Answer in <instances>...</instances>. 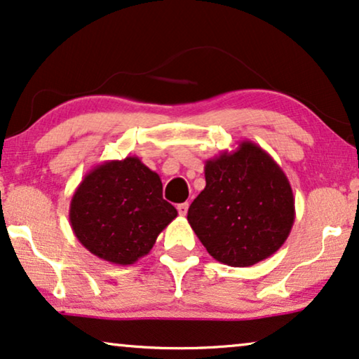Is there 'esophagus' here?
<instances>
[{
	"label": "esophagus",
	"instance_id": "1",
	"mask_svg": "<svg viewBox=\"0 0 359 359\" xmlns=\"http://www.w3.org/2000/svg\"><path fill=\"white\" fill-rule=\"evenodd\" d=\"M188 209H189V204H188V203H181V204H178V212H180V215H186V214H188Z\"/></svg>",
	"mask_w": 359,
	"mask_h": 359
}]
</instances>
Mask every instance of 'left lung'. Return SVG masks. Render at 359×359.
I'll return each mask as SVG.
<instances>
[{
    "mask_svg": "<svg viewBox=\"0 0 359 359\" xmlns=\"http://www.w3.org/2000/svg\"><path fill=\"white\" fill-rule=\"evenodd\" d=\"M205 188L188 222L210 257L229 266L257 264L278 252L291 233L296 208L287 176L252 140L205 161Z\"/></svg>",
    "mask_w": 359,
    "mask_h": 359,
    "instance_id": "1",
    "label": "left lung"
}]
</instances>
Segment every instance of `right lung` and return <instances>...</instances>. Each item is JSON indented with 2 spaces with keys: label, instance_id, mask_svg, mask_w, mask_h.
<instances>
[{
  "label": "right lung",
  "instance_id": "right-lung-1",
  "mask_svg": "<svg viewBox=\"0 0 359 359\" xmlns=\"http://www.w3.org/2000/svg\"><path fill=\"white\" fill-rule=\"evenodd\" d=\"M161 189L160 176L139 156L102 161L72 196L73 233L95 257L121 266L134 264L178 215Z\"/></svg>",
  "mask_w": 359,
  "mask_h": 359
}]
</instances>
